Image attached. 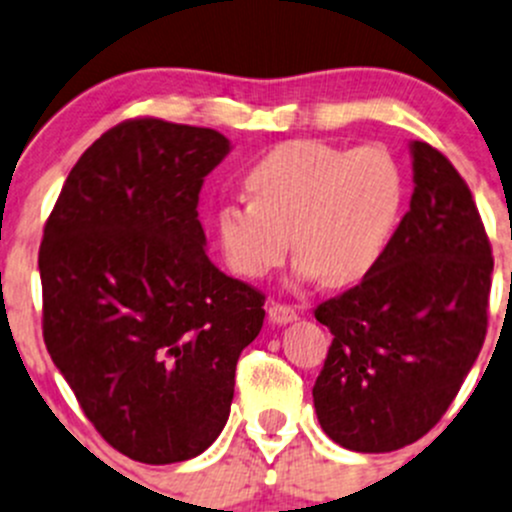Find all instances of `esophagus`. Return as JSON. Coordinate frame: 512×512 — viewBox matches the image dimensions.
<instances>
[{"instance_id":"obj_1","label":"esophagus","mask_w":512,"mask_h":512,"mask_svg":"<svg viewBox=\"0 0 512 512\" xmlns=\"http://www.w3.org/2000/svg\"><path fill=\"white\" fill-rule=\"evenodd\" d=\"M267 317H270V322H275V324H289L297 319V309L287 307V304H270V309H267Z\"/></svg>"}]
</instances>
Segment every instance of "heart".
Returning <instances> with one entry per match:
<instances>
[{
  "label": "heart",
  "instance_id": "b5f03b06",
  "mask_svg": "<svg viewBox=\"0 0 512 512\" xmlns=\"http://www.w3.org/2000/svg\"><path fill=\"white\" fill-rule=\"evenodd\" d=\"M250 203L215 210V240L235 275L262 280L299 255V280L352 287L391 250L406 203V175L386 146L297 138L270 148L242 178Z\"/></svg>",
  "mask_w": 512,
  "mask_h": 512
}]
</instances>
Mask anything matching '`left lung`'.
<instances>
[{"instance_id": "left-lung-1", "label": "left lung", "mask_w": 512, "mask_h": 512, "mask_svg": "<svg viewBox=\"0 0 512 512\" xmlns=\"http://www.w3.org/2000/svg\"><path fill=\"white\" fill-rule=\"evenodd\" d=\"M414 195L366 280L314 309L334 334L312 396L319 426L349 451L389 453L426 436L476 364L493 257L466 180L411 141Z\"/></svg>"}]
</instances>
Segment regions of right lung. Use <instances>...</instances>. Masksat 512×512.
<instances>
[{
  "instance_id": "obj_1",
  "label": "right lung",
  "mask_w": 512,
  "mask_h": 512,
  "mask_svg": "<svg viewBox=\"0 0 512 512\" xmlns=\"http://www.w3.org/2000/svg\"><path fill=\"white\" fill-rule=\"evenodd\" d=\"M213 128L118 123L71 168L39 247L44 342L96 431L133 461L200 456L230 416L240 352L265 297L210 262Z\"/></svg>"
}]
</instances>
